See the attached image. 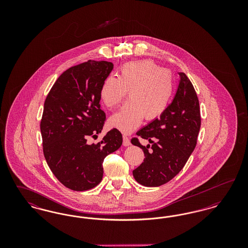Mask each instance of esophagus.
Instances as JSON below:
<instances>
[{"label":"esophagus","mask_w":248,"mask_h":248,"mask_svg":"<svg viewBox=\"0 0 248 248\" xmlns=\"http://www.w3.org/2000/svg\"><path fill=\"white\" fill-rule=\"evenodd\" d=\"M123 145L124 146H129V145H131V142H130L128 137L125 136V135L123 136Z\"/></svg>","instance_id":"1"}]
</instances>
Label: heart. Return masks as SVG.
Instances as JSON below:
<instances>
[{"instance_id": "b5f03b06", "label": "heart", "mask_w": 248, "mask_h": 248, "mask_svg": "<svg viewBox=\"0 0 248 248\" xmlns=\"http://www.w3.org/2000/svg\"><path fill=\"white\" fill-rule=\"evenodd\" d=\"M129 91L130 99L110 119V124L124 132L137 128L142 120L160 117L169 106L175 91L172 72L152 60L132 61L119 70V77L108 76L100 88L108 108L119 106Z\"/></svg>"}]
</instances>
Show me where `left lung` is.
Masks as SVG:
<instances>
[{
    "label": "left lung",
    "mask_w": 248,
    "mask_h": 248,
    "mask_svg": "<svg viewBox=\"0 0 248 248\" xmlns=\"http://www.w3.org/2000/svg\"><path fill=\"white\" fill-rule=\"evenodd\" d=\"M178 74L180 80L173 101L159 118L137 133L152 145L145 147L138 138L131 140L145 155L133 176L146 187L164 185L176 177L197 144L201 127L199 99L187 75L184 72Z\"/></svg>",
    "instance_id": "obj_1"
}]
</instances>
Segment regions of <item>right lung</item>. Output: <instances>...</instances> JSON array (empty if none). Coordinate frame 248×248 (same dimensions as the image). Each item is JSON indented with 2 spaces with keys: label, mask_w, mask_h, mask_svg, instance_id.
Wrapping results in <instances>:
<instances>
[{
  "label": "right lung",
  "mask_w": 248,
  "mask_h": 248,
  "mask_svg": "<svg viewBox=\"0 0 248 248\" xmlns=\"http://www.w3.org/2000/svg\"><path fill=\"white\" fill-rule=\"evenodd\" d=\"M112 69L108 61L73 66L59 76L46 98L40 124L44 155L68 189L83 191L99 184L105 157L123 143L116 128L97 144L87 143L103 128L106 114L100 108V88Z\"/></svg>",
  "instance_id": "add662e5"
}]
</instances>
